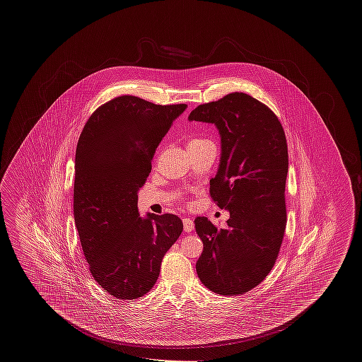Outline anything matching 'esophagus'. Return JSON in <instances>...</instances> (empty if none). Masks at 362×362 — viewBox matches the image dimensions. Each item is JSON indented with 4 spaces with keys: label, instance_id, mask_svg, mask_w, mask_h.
I'll return each instance as SVG.
<instances>
[{
    "label": "esophagus",
    "instance_id": "34e87169",
    "mask_svg": "<svg viewBox=\"0 0 362 362\" xmlns=\"http://www.w3.org/2000/svg\"><path fill=\"white\" fill-rule=\"evenodd\" d=\"M183 228H185V232H192L194 230V221L189 217H185L183 218Z\"/></svg>",
    "mask_w": 362,
    "mask_h": 362
}]
</instances>
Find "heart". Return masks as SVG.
I'll list each match as a JSON object with an SVG mask.
<instances>
[{"label": "heart", "instance_id": "b5f03b06", "mask_svg": "<svg viewBox=\"0 0 362 362\" xmlns=\"http://www.w3.org/2000/svg\"><path fill=\"white\" fill-rule=\"evenodd\" d=\"M205 141H207V139H205V138H201V137L192 138V139H191V141H189V145H197V144H201V142H205Z\"/></svg>", "mask_w": 362, "mask_h": 362}]
</instances>
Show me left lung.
<instances>
[{
	"instance_id": "8db88e82",
	"label": "left lung",
	"mask_w": 362,
	"mask_h": 362,
	"mask_svg": "<svg viewBox=\"0 0 362 362\" xmlns=\"http://www.w3.org/2000/svg\"><path fill=\"white\" fill-rule=\"evenodd\" d=\"M189 119L214 123L221 134V163L210 179V198L230 214L225 229L206 217L195 218L204 243L197 273L211 292L244 294L269 276L285 235V132L266 104L243 92L199 104Z\"/></svg>"
}]
</instances>
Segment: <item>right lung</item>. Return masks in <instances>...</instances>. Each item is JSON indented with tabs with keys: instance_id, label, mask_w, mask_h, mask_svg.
Instances as JSON below:
<instances>
[{
	"instance_id": "obj_1",
	"label": "right lung",
	"mask_w": 362,
	"mask_h": 362,
	"mask_svg": "<svg viewBox=\"0 0 362 362\" xmlns=\"http://www.w3.org/2000/svg\"><path fill=\"white\" fill-rule=\"evenodd\" d=\"M186 107L118 96L95 110L78 138L74 223L90 274L117 298H138L155 286L161 260L183 230L171 213L141 218L137 191Z\"/></svg>"
}]
</instances>
